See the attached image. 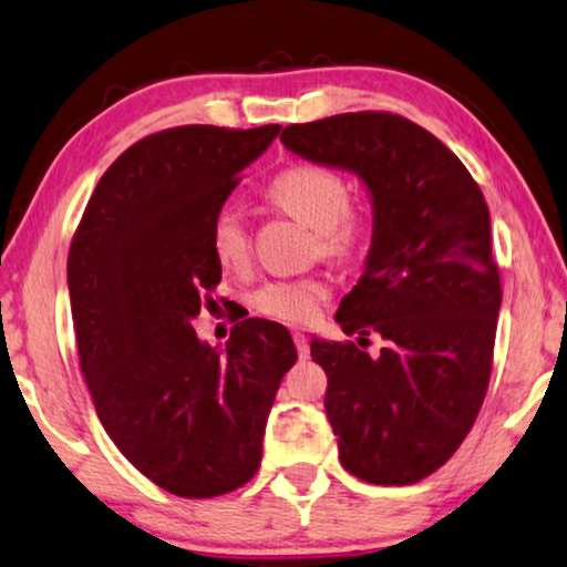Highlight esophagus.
<instances>
[{
	"mask_svg": "<svg viewBox=\"0 0 567 567\" xmlns=\"http://www.w3.org/2000/svg\"><path fill=\"white\" fill-rule=\"evenodd\" d=\"M292 342H296L300 358H308V352H311V347H308V337L303 334V331H292Z\"/></svg>",
	"mask_w": 567,
	"mask_h": 567,
	"instance_id": "34e87169",
	"label": "esophagus"
}]
</instances>
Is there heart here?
I'll list each match as a JSON object with an SVG mask.
<instances>
[{
  "label": "heart",
  "instance_id": "heart-1",
  "mask_svg": "<svg viewBox=\"0 0 567 567\" xmlns=\"http://www.w3.org/2000/svg\"><path fill=\"white\" fill-rule=\"evenodd\" d=\"M269 196L285 213L319 233V246L329 256H350L360 248L365 223L347 207L350 192L337 171L316 163H298L277 173ZM209 248L223 267H240L248 259V233L238 207L223 205L209 223ZM327 282L319 277L275 279L254 290L251 303L277 321H308L327 298Z\"/></svg>",
  "mask_w": 567,
  "mask_h": 567
}]
</instances>
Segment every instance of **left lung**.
<instances>
[{"instance_id":"left-lung-1","label":"left lung","mask_w":567,"mask_h":567,"mask_svg":"<svg viewBox=\"0 0 567 567\" xmlns=\"http://www.w3.org/2000/svg\"><path fill=\"white\" fill-rule=\"evenodd\" d=\"M279 140L354 173L371 196V251L334 321L386 347L371 358L313 337L311 358L329 379L323 406L344 470L414 485L462 446L487 394L501 277L485 196L441 140L394 113H339Z\"/></svg>"}]
</instances>
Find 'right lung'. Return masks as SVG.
Returning <instances> with one entry per match:
<instances>
[{
  "label": "right lung",
  "mask_w": 567,
  "mask_h": 567,
  "mask_svg": "<svg viewBox=\"0 0 567 567\" xmlns=\"http://www.w3.org/2000/svg\"><path fill=\"white\" fill-rule=\"evenodd\" d=\"M282 126H178L97 181L66 259L80 368L105 433L157 487L215 497L261 464L264 427L296 365L290 331L244 319L225 347L192 321L223 277L209 223Z\"/></svg>",
  "instance_id": "1"
}]
</instances>
